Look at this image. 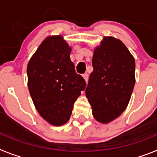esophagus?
Returning a JSON list of instances; mask_svg holds the SVG:
<instances>
[{
    "label": "esophagus",
    "instance_id": "obj_1",
    "mask_svg": "<svg viewBox=\"0 0 157 157\" xmlns=\"http://www.w3.org/2000/svg\"><path fill=\"white\" fill-rule=\"evenodd\" d=\"M82 77L84 78V79H85V81L87 82H88V78H89L88 74H86V73H85V74H83L82 75Z\"/></svg>",
    "mask_w": 157,
    "mask_h": 157
}]
</instances>
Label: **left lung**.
<instances>
[{
	"label": "left lung",
	"mask_w": 157,
	"mask_h": 157,
	"mask_svg": "<svg viewBox=\"0 0 157 157\" xmlns=\"http://www.w3.org/2000/svg\"><path fill=\"white\" fill-rule=\"evenodd\" d=\"M92 65L86 95L96 120L108 123L128 105L135 84V60L120 40L105 37L94 49Z\"/></svg>",
	"instance_id": "obj_1"
}]
</instances>
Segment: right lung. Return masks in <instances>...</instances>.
<instances>
[{
  "label": "right lung",
  "instance_id": "1",
  "mask_svg": "<svg viewBox=\"0 0 157 157\" xmlns=\"http://www.w3.org/2000/svg\"><path fill=\"white\" fill-rule=\"evenodd\" d=\"M71 48L61 35L42 41L27 64L28 89L40 116L54 126L70 119L73 105L86 86L70 59Z\"/></svg>",
  "mask_w": 157,
  "mask_h": 157
}]
</instances>
